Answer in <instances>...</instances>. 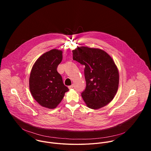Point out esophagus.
Wrapping results in <instances>:
<instances>
[{"instance_id":"1","label":"esophagus","mask_w":151,"mask_h":151,"mask_svg":"<svg viewBox=\"0 0 151 151\" xmlns=\"http://www.w3.org/2000/svg\"><path fill=\"white\" fill-rule=\"evenodd\" d=\"M68 88H69V89H72V88H73V85H70V86H69Z\"/></svg>"}]
</instances>
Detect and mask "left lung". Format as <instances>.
<instances>
[{"label": "left lung", "instance_id": "1", "mask_svg": "<svg viewBox=\"0 0 151 151\" xmlns=\"http://www.w3.org/2000/svg\"><path fill=\"white\" fill-rule=\"evenodd\" d=\"M73 59L85 66L86 87L82 97L90 109H98L109 103L116 94L119 72L112 57L104 51L78 47L72 51Z\"/></svg>", "mask_w": 151, "mask_h": 151}]
</instances>
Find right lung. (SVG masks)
I'll list each match as a JSON object with an SVG mask.
<instances>
[{
	"label": "right lung",
	"instance_id": "obj_1",
	"mask_svg": "<svg viewBox=\"0 0 151 151\" xmlns=\"http://www.w3.org/2000/svg\"><path fill=\"white\" fill-rule=\"evenodd\" d=\"M62 51L51 50L42 54L32 67L29 88L34 99L42 106L54 109L69 88L57 70L63 58Z\"/></svg>",
	"mask_w": 151,
	"mask_h": 151
}]
</instances>
